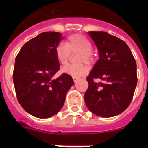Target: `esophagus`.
I'll use <instances>...</instances> for the list:
<instances>
[{
	"mask_svg": "<svg viewBox=\"0 0 148 148\" xmlns=\"http://www.w3.org/2000/svg\"><path fill=\"white\" fill-rule=\"evenodd\" d=\"M73 81H74V82H75H75H77V81L78 80V77H73Z\"/></svg>",
	"mask_w": 148,
	"mask_h": 148,
	"instance_id": "esophagus-1",
	"label": "esophagus"
}]
</instances>
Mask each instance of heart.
Instances as JSON below:
<instances>
[{
	"mask_svg": "<svg viewBox=\"0 0 148 148\" xmlns=\"http://www.w3.org/2000/svg\"><path fill=\"white\" fill-rule=\"evenodd\" d=\"M70 53H78L76 56L78 64H69L64 66L61 72L73 77H80L86 75L88 68L82 62L90 63L94 59L92 51V44L89 39L81 34H73L67 38L65 45L59 44L56 46L55 53L58 62L62 65L66 64L70 57Z\"/></svg>",
	"mask_w": 148,
	"mask_h": 148,
	"instance_id": "b5f03b06",
	"label": "heart"
}]
</instances>
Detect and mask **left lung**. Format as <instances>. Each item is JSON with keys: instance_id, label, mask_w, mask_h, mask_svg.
Masks as SVG:
<instances>
[{"instance_id": "8db88e82", "label": "left lung", "mask_w": 148, "mask_h": 148, "mask_svg": "<svg viewBox=\"0 0 148 148\" xmlns=\"http://www.w3.org/2000/svg\"><path fill=\"white\" fill-rule=\"evenodd\" d=\"M89 35L99 50V59L87 78L84 101L92 113L113 117L130 105L137 84L136 63L124 40L103 31ZM100 79L99 82H94Z\"/></svg>"}]
</instances>
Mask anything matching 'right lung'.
Returning a JSON list of instances; mask_svg holds the SVG:
<instances>
[{"mask_svg":"<svg viewBox=\"0 0 148 148\" xmlns=\"http://www.w3.org/2000/svg\"><path fill=\"white\" fill-rule=\"evenodd\" d=\"M62 39L60 32H42L27 41L15 58L13 82L17 99L24 110L37 118L58 113L74 83L65 73L53 79L60 70L55 49Z\"/></svg>","mask_w":148,"mask_h":148,"instance_id":"right-lung-1","label":"right lung"}]
</instances>
